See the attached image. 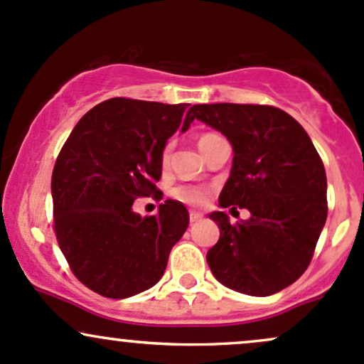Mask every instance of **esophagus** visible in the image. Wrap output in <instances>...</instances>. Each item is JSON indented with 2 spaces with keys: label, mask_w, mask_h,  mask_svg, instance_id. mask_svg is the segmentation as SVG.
<instances>
[{
  "label": "esophagus",
  "mask_w": 364,
  "mask_h": 364,
  "mask_svg": "<svg viewBox=\"0 0 364 364\" xmlns=\"http://www.w3.org/2000/svg\"><path fill=\"white\" fill-rule=\"evenodd\" d=\"M200 219H202L200 213H197V210H191V213H190V221L191 223H197V221H200Z\"/></svg>",
  "instance_id": "1"
}]
</instances>
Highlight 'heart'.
I'll return each instance as SVG.
<instances>
[{"label":"heart","mask_w":364,"mask_h":364,"mask_svg":"<svg viewBox=\"0 0 364 364\" xmlns=\"http://www.w3.org/2000/svg\"><path fill=\"white\" fill-rule=\"evenodd\" d=\"M215 136H218V134H203V136L198 139V145H202V143L209 141V139H213ZM167 159H169V146L164 150L162 162L166 164ZM171 197H173L174 200L186 203V205L198 207V205H203V203H205L207 197H209V190L203 188V186H197V185H179V186H176V188H173V191H171Z\"/></svg>","instance_id":"heart-1"}]
</instances>
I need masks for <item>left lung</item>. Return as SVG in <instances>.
Masks as SVG:
<instances>
[{"mask_svg": "<svg viewBox=\"0 0 364 364\" xmlns=\"http://www.w3.org/2000/svg\"><path fill=\"white\" fill-rule=\"evenodd\" d=\"M186 119L231 143L233 166L219 205L250 213L237 225L223 210L209 214L219 226V240L207 252L215 279L254 297L287 289L309 266L328 213L325 167L309 134L269 105H193Z\"/></svg>", "mask_w": 364, "mask_h": 364, "instance_id": "obj_1", "label": "left lung"}]
</instances>
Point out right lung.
I'll return each mask as SVG.
<instances>
[{
  "instance_id": "right-lung-1",
  "label": "right lung",
  "mask_w": 364,
  "mask_h": 364,
  "mask_svg": "<svg viewBox=\"0 0 364 364\" xmlns=\"http://www.w3.org/2000/svg\"><path fill=\"white\" fill-rule=\"evenodd\" d=\"M188 103L110 98L75 124L51 176L55 233L72 273L103 297L127 299L162 278L171 249L190 223L178 200L141 218L138 197L161 191L166 143Z\"/></svg>"
}]
</instances>
